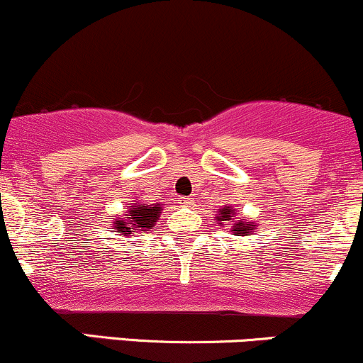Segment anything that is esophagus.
I'll use <instances>...</instances> for the list:
<instances>
[{"label":"esophagus","instance_id":"34e87169","mask_svg":"<svg viewBox=\"0 0 363 363\" xmlns=\"http://www.w3.org/2000/svg\"><path fill=\"white\" fill-rule=\"evenodd\" d=\"M181 205L182 206H193V198H188V196H184V198H181Z\"/></svg>","mask_w":363,"mask_h":363}]
</instances>
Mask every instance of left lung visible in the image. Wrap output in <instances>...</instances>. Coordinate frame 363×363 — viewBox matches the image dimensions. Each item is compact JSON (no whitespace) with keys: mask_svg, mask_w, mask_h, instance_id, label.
I'll return each mask as SVG.
<instances>
[{"mask_svg":"<svg viewBox=\"0 0 363 363\" xmlns=\"http://www.w3.org/2000/svg\"><path fill=\"white\" fill-rule=\"evenodd\" d=\"M234 212H236V210L229 208V206L222 208L220 217H218V224L229 225L230 230H234L236 234H241V236H245V234H248V233H253V225L250 224V222H246L245 218L236 220V213Z\"/></svg>","mask_w":363,"mask_h":363,"instance_id":"obj_1","label":"left lung"}]
</instances>
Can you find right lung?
<instances>
[{
  "label": "right lung",
  "instance_id": "obj_1",
  "mask_svg": "<svg viewBox=\"0 0 363 363\" xmlns=\"http://www.w3.org/2000/svg\"><path fill=\"white\" fill-rule=\"evenodd\" d=\"M160 212L162 206L158 203H134L122 217H117L113 224V229H117L115 233H121V236L129 238L134 233L148 230L150 227L157 224Z\"/></svg>",
  "mask_w": 363,
  "mask_h": 363
}]
</instances>
